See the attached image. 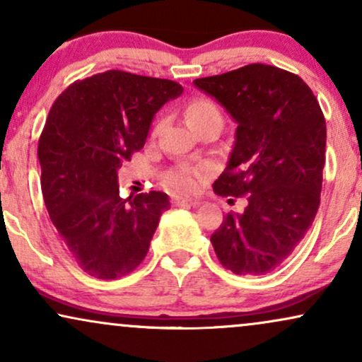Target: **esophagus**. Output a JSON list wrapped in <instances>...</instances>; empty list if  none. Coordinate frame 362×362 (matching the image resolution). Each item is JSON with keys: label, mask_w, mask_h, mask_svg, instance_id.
<instances>
[{"label": "esophagus", "mask_w": 362, "mask_h": 362, "mask_svg": "<svg viewBox=\"0 0 362 362\" xmlns=\"http://www.w3.org/2000/svg\"><path fill=\"white\" fill-rule=\"evenodd\" d=\"M172 204L173 205H182V204H197L195 199L184 195H172Z\"/></svg>", "instance_id": "esophagus-1"}]
</instances>
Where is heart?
Instances as JSON below:
<instances>
[{
	"label": "heart",
	"mask_w": 362,
	"mask_h": 362,
	"mask_svg": "<svg viewBox=\"0 0 362 362\" xmlns=\"http://www.w3.org/2000/svg\"><path fill=\"white\" fill-rule=\"evenodd\" d=\"M185 120L189 125L197 128L207 125V123H221L222 125V113L217 103L210 98L195 97L185 105ZM200 177H202V168L190 167V165H177L167 170L162 175V184L165 189L172 192H192L199 185Z\"/></svg>",
	"instance_id": "obj_1"
}]
</instances>
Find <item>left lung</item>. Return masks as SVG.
I'll list each match as a JSON object with an SVG mask.
<instances>
[{"mask_svg": "<svg viewBox=\"0 0 362 362\" xmlns=\"http://www.w3.org/2000/svg\"><path fill=\"white\" fill-rule=\"evenodd\" d=\"M194 83L237 122L234 148L214 190L247 200L244 212L227 214L210 235L215 254L237 276L272 272L304 239L321 202L322 110L300 76L262 63Z\"/></svg>", "mask_w": 362, "mask_h": 362, "instance_id": "left-lung-1", "label": "left lung"}]
</instances>
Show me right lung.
I'll return each mask as SVG.
<instances>
[{
	"mask_svg": "<svg viewBox=\"0 0 362 362\" xmlns=\"http://www.w3.org/2000/svg\"><path fill=\"white\" fill-rule=\"evenodd\" d=\"M177 81L108 70L76 80L49 108L38 141L45 205L66 249L97 279L127 276L141 264L163 210V192L122 199L117 170L144 148Z\"/></svg>",
	"mask_w": 362,
	"mask_h": 362,
	"instance_id": "right-lung-1",
	"label": "right lung"
}]
</instances>
